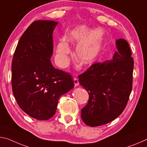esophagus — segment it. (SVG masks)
Wrapping results in <instances>:
<instances>
[{
	"instance_id": "esophagus-1",
	"label": "esophagus",
	"mask_w": 147,
	"mask_h": 147,
	"mask_svg": "<svg viewBox=\"0 0 147 147\" xmlns=\"http://www.w3.org/2000/svg\"><path fill=\"white\" fill-rule=\"evenodd\" d=\"M74 85H75V86H78L79 85V82L78 78H74Z\"/></svg>"
}]
</instances>
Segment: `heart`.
<instances>
[{"mask_svg":"<svg viewBox=\"0 0 147 147\" xmlns=\"http://www.w3.org/2000/svg\"><path fill=\"white\" fill-rule=\"evenodd\" d=\"M103 34L100 30H94L85 25L71 30L66 35V40H59L55 47V59L61 67L67 66L70 54L68 42L77 44L76 57L79 64L86 66L92 64L99 56L102 48Z\"/></svg>","mask_w":147,"mask_h":147,"instance_id":"obj_1","label":"heart"}]
</instances>
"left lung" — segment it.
I'll return each mask as SVG.
<instances>
[{
    "instance_id": "8db88e82",
    "label": "left lung",
    "mask_w": 147,
    "mask_h": 147,
    "mask_svg": "<svg viewBox=\"0 0 147 147\" xmlns=\"http://www.w3.org/2000/svg\"><path fill=\"white\" fill-rule=\"evenodd\" d=\"M117 51L112 59L96 63L79 76V83L89 94L81 118L91 127L109 123L126 106L132 88L134 60L125 39L116 41Z\"/></svg>"
}]
</instances>
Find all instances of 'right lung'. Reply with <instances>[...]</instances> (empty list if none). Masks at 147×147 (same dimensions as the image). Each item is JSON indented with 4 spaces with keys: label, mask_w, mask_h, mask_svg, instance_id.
<instances>
[{
    "label": "right lung",
    "mask_w": 147,
    "mask_h": 147,
    "mask_svg": "<svg viewBox=\"0 0 147 147\" xmlns=\"http://www.w3.org/2000/svg\"><path fill=\"white\" fill-rule=\"evenodd\" d=\"M58 22L39 20L23 34L11 64V86L21 109L30 117L46 121L55 114L62 95L74 87L70 74L51 62L53 32Z\"/></svg>",
    "instance_id": "right-lung-1"
}]
</instances>
